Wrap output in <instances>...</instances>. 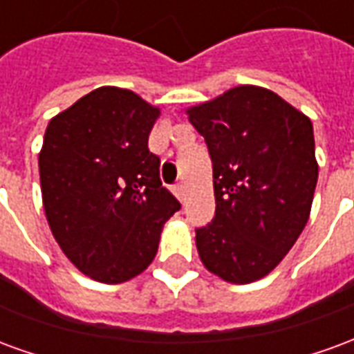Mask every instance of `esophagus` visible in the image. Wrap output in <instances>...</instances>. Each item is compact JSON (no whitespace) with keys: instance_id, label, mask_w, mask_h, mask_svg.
Returning <instances> with one entry per match:
<instances>
[{"instance_id":"esophagus-1","label":"esophagus","mask_w":354,"mask_h":354,"mask_svg":"<svg viewBox=\"0 0 354 354\" xmlns=\"http://www.w3.org/2000/svg\"><path fill=\"white\" fill-rule=\"evenodd\" d=\"M173 192H175V196L179 198V200H185V189H183V185L179 183V185H175L173 187Z\"/></svg>"}]
</instances>
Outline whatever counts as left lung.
Returning <instances> with one entry per match:
<instances>
[{"label":"left lung","mask_w":354,"mask_h":354,"mask_svg":"<svg viewBox=\"0 0 354 354\" xmlns=\"http://www.w3.org/2000/svg\"><path fill=\"white\" fill-rule=\"evenodd\" d=\"M213 164L215 217L196 229L204 267L232 284L267 277L309 221L313 124L277 93L238 85L187 110Z\"/></svg>","instance_id":"left-lung-1"}]
</instances>
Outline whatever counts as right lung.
Segmentation results:
<instances>
[{"label":"right lung","instance_id":"right-lung-1","mask_svg":"<svg viewBox=\"0 0 354 354\" xmlns=\"http://www.w3.org/2000/svg\"><path fill=\"white\" fill-rule=\"evenodd\" d=\"M160 109L137 93L99 87L53 118L39 152V183L55 240L84 274L120 284L158 252L181 204L160 181L149 135Z\"/></svg>","mask_w":354,"mask_h":354}]
</instances>
